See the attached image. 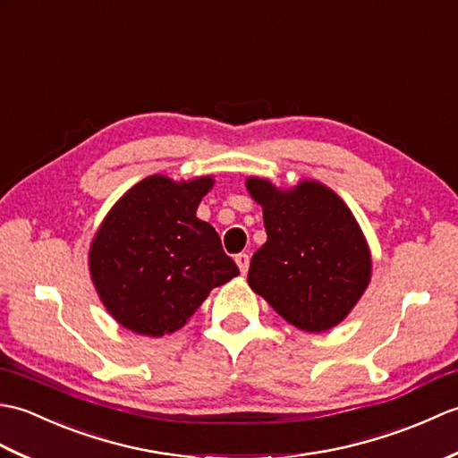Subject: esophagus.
Listing matches in <instances>:
<instances>
[{
    "mask_svg": "<svg viewBox=\"0 0 458 458\" xmlns=\"http://www.w3.org/2000/svg\"><path fill=\"white\" fill-rule=\"evenodd\" d=\"M236 264H238L242 274H246L248 267H250V256L248 254H238L236 256Z\"/></svg>",
    "mask_w": 458,
    "mask_h": 458,
    "instance_id": "obj_1",
    "label": "esophagus"
}]
</instances>
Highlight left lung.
I'll return each instance as SVG.
<instances>
[{"mask_svg": "<svg viewBox=\"0 0 458 458\" xmlns=\"http://www.w3.org/2000/svg\"><path fill=\"white\" fill-rule=\"evenodd\" d=\"M246 187L264 208L267 232L250 261V287L301 330L336 327L372 276V258L352 212L317 181L281 191L267 179L248 177Z\"/></svg>", "mask_w": 458, "mask_h": 458, "instance_id": "8db88e82", "label": "left lung"}]
</instances>
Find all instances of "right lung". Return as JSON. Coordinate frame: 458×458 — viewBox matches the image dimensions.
I'll return each mask as SVG.
<instances>
[{
  "label": "right lung",
  "mask_w": 458,
  "mask_h": 458,
  "mask_svg": "<svg viewBox=\"0 0 458 458\" xmlns=\"http://www.w3.org/2000/svg\"><path fill=\"white\" fill-rule=\"evenodd\" d=\"M212 177L151 174L114 204L90 246L94 287L131 333L163 336L184 327L210 291L240 274L197 208Z\"/></svg>",
  "instance_id": "obj_1"
}]
</instances>
